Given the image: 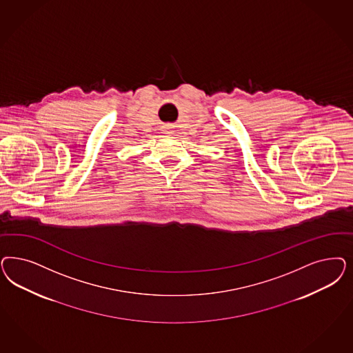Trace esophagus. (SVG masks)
Returning a JSON list of instances; mask_svg holds the SVG:
<instances>
[{
    "label": "esophagus",
    "mask_w": 353,
    "mask_h": 353,
    "mask_svg": "<svg viewBox=\"0 0 353 353\" xmlns=\"http://www.w3.org/2000/svg\"><path fill=\"white\" fill-rule=\"evenodd\" d=\"M169 128H170V127H166V130H169Z\"/></svg>",
    "instance_id": "esophagus-1"
}]
</instances>
